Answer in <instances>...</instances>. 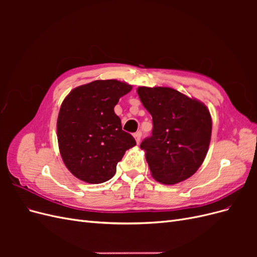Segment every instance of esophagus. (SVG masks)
I'll return each instance as SVG.
<instances>
[{"label":"esophagus","instance_id":"esophagus-1","mask_svg":"<svg viewBox=\"0 0 257 257\" xmlns=\"http://www.w3.org/2000/svg\"><path fill=\"white\" fill-rule=\"evenodd\" d=\"M134 137H135V141L137 144L141 143V138H142V133L141 132H136V133L134 134Z\"/></svg>","mask_w":257,"mask_h":257}]
</instances>
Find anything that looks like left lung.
Listing matches in <instances>:
<instances>
[{
  "label": "left lung",
  "instance_id": "obj_1",
  "mask_svg": "<svg viewBox=\"0 0 257 257\" xmlns=\"http://www.w3.org/2000/svg\"><path fill=\"white\" fill-rule=\"evenodd\" d=\"M152 115V136L141 148L152 177L164 184H176L197 172L211 139L212 120L204 103L166 87L137 89Z\"/></svg>",
  "mask_w": 257,
  "mask_h": 257
}]
</instances>
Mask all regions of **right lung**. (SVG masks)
Returning a JSON list of instances; mask_svg holds the SVG:
<instances>
[{
	"label": "right lung",
	"instance_id": "1",
	"mask_svg": "<svg viewBox=\"0 0 257 257\" xmlns=\"http://www.w3.org/2000/svg\"><path fill=\"white\" fill-rule=\"evenodd\" d=\"M132 85L115 79L95 80L69 92L57 122L59 149L65 166L87 183L111 179L134 137L122 131L113 108Z\"/></svg>",
	"mask_w": 257,
	"mask_h": 257
}]
</instances>
